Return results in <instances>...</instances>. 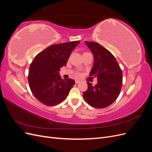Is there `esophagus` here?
<instances>
[{"instance_id":"34e87169","label":"esophagus","mask_w":152,"mask_h":152,"mask_svg":"<svg viewBox=\"0 0 152 152\" xmlns=\"http://www.w3.org/2000/svg\"><path fill=\"white\" fill-rule=\"evenodd\" d=\"M75 83H76V84H79V83H80V81L79 80L77 79V80H75Z\"/></svg>"}]
</instances>
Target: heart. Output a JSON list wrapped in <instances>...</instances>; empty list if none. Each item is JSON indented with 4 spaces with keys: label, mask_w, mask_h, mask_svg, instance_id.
<instances>
[{
    "label": "heart",
    "mask_w": 152,
    "mask_h": 152,
    "mask_svg": "<svg viewBox=\"0 0 152 152\" xmlns=\"http://www.w3.org/2000/svg\"><path fill=\"white\" fill-rule=\"evenodd\" d=\"M80 73H77V74H76V76L77 77H79V76H80Z\"/></svg>",
    "instance_id": "obj_1"
}]
</instances>
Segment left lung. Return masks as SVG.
Masks as SVG:
<instances>
[{"label": "left lung", "instance_id": "8db88e82", "mask_svg": "<svg viewBox=\"0 0 152 152\" xmlns=\"http://www.w3.org/2000/svg\"><path fill=\"white\" fill-rule=\"evenodd\" d=\"M86 45L94 56V65L89 75L98 78L95 86L87 82L88 88L83 93L86 102L96 108L112 104L120 94L122 85V72L115 58L108 50L94 42Z\"/></svg>", "mask_w": 152, "mask_h": 152}]
</instances>
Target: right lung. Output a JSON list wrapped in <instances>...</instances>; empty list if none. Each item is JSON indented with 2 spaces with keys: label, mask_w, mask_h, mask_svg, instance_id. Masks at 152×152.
Here are the masks:
<instances>
[{
  "label": "right lung",
  "mask_w": 152,
  "mask_h": 152,
  "mask_svg": "<svg viewBox=\"0 0 152 152\" xmlns=\"http://www.w3.org/2000/svg\"><path fill=\"white\" fill-rule=\"evenodd\" d=\"M79 43L73 41L50 45L35 57L30 64L28 80L31 93L40 102L55 106L66 98L75 81L62 79L59 71L66 65L72 51Z\"/></svg>",
  "instance_id": "obj_1"
}]
</instances>
